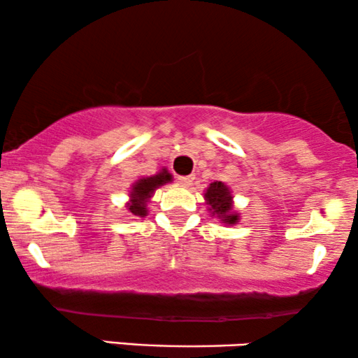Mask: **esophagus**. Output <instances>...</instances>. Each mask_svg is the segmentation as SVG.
Segmentation results:
<instances>
[{
  "instance_id": "34e87169",
  "label": "esophagus",
  "mask_w": 358,
  "mask_h": 358,
  "mask_svg": "<svg viewBox=\"0 0 358 358\" xmlns=\"http://www.w3.org/2000/svg\"><path fill=\"white\" fill-rule=\"evenodd\" d=\"M192 180H194L192 176H179L178 178V182L180 184V186H191Z\"/></svg>"
}]
</instances>
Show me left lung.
I'll return each instance as SVG.
<instances>
[{
    "label": "left lung",
    "instance_id": "obj_1",
    "mask_svg": "<svg viewBox=\"0 0 358 358\" xmlns=\"http://www.w3.org/2000/svg\"><path fill=\"white\" fill-rule=\"evenodd\" d=\"M206 203L209 204V211L216 214L217 217L226 224H236L239 216L236 213H233V204H231V192L229 189L222 182H213L211 186L206 191Z\"/></svg>",
    "mask_w": 358,
    "mask_h": 358
}]
</instances>
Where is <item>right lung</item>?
Listing matches in <instances>:
<instances>
[{
    "instance_id": "add662e5",
    "label": "right lung",
    "mask_w": 358,
    "mask_h": 358,
    "mask_svg": "<svg viewBox=\"0 0 358 358\" xmlns=\"http://www.w3.org/2000/svg\"><path fill=\"white\" fill-rule=\"evenodd\" d=\"M172 179V176L164 169L162 172H159L157 176H152V178H142L138 179L136 184L132 186V192H130V203L127 204V209L134 216H145L147 214V208L145 203L152 192L162 184L169 182Z\"/></svg>"
}]
</instances>
